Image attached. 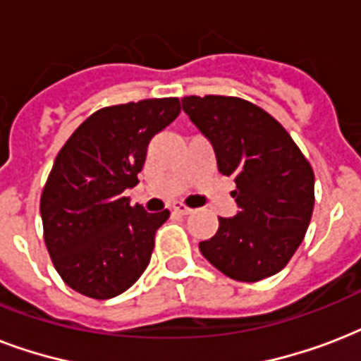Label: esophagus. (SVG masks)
Listing matches in <instances>:
<instances>
[{
  "mask_svg": "<svg viewBox=\"0 0 361 361\" xmlns=\"http://www.w3.org/2000/svg\"><path fill=\"white\" fill-rule=\"evenodd\" d=\"M172 209H174L176 214H181V215H189L192 212V209L189 208V206H185L183 202H174L172 204Z\"/></svg>",
  "mask_w": 361,
  "mask_h": 361,
  "instance_id": "34e87169",
  "label": "esophagus"
}]
</instances>
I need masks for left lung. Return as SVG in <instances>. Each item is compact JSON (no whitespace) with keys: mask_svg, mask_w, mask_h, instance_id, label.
<instances>
[{"mask_svg":"<svg viewBox=\"0 0 361 361\" xmlns=\"http://www.w3.org/2000/svg\"><path fill=\"white\" fill-rule=\"evenodd\" d=\"M183 112L214 146L217 169L236 183L238 214L200 252L226 277L245 283L285 268L307 232L314 206L311 164L279 121L238 97L181 99Z\"/></svg>","mask_w":361,"mask_h":361,"instance_id":"obj_1","label":"left lung"}]
</instances>
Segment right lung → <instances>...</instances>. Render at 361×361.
Here are the masks:
<instances>
[{
  "instance_id": "add662e5",
  "label": "right lung",
  "mask_w": 361,
  "mask_h": 361,
  "mask_svg": "<svg viewBox=\"0 0 361 361\" xmlns=\"http://www.w3.org/2000/svg\"><path fill=\"white\" fill-rule=\"evenodd\" d=\"M180 99H144L93 112L59 149L41 195L44 243L65 285L109 300L149 264L170 212L130 206L147 144L180 114Z\"/></svg>"
}]
</instances>
